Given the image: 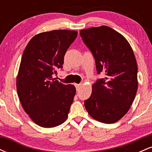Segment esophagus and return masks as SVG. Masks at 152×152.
<instances>
[{"mask_svg": "<svg viewBox=\"0 0 152 152\" xmlns=\"http://www.w3.org/2000/svg\"><path fill=\"white\" fill-rule=\"evenodd\" d=\"M75 86H76V90L77 91H79L80 88H81V84H75Z\"/></svg>", "mask_w": 152, "mask_h": 152, "instance_id": "1", "label": "esophagus"}]
</instances>
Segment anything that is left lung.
Returning a JSON list of instances; mask_svg holds the SVG:
<instances>
[{
	"label": "left lung",
	"instance_id": "1",
	"mask_svg": "<svg viewBox=\"0 0 152 152\" xmlns=\"http://www.w3.org/2000/svg\"><path fill=\"white\" fill-rule=\"evenodd\" d=\"M80 36L95 59L97 74L106 75L93 84L85 107L97 121L115 123L128 112L137 91L133 50L126 38L108 26L81 30Z\"/></svg>",
	"mask_w": 152,
	"mask_h": 152
}]
</instances>
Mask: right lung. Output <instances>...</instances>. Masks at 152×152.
<instances>
[{
  "label": "right lung",
  "instance_id": "1",
  "mask_svg": "<svg viewBox=\"0 0 152 152\" xmlns=\"http://www.w3.org/2000/svg\"><path fill=\"white\" fill-rule=\"evenodd\" d=\"M77 34L68 30L41 33L31 38L24 50L17 92L23 109L38 126H57L68 117L76 88L61 83L53 75L62 69L66 50Z\"/></svg>",
  "mask_w": 152,
  "mask_h": 152
}]
</instances>
